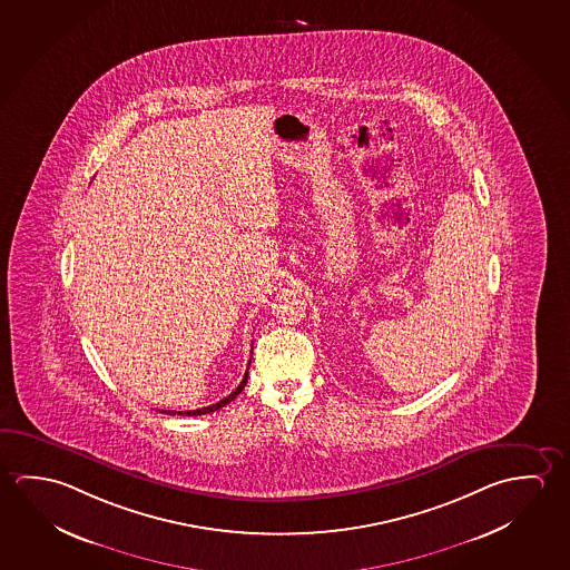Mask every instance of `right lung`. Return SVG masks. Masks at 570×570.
Instances as JSON below:
<instances>
[{
	"mask_svg": "<svg viewBox=\"0 0 570 570\" xmlns=\"http://www.w3.org/2000/svg\"><path fill=\"white\" fill-rule=\"evenodd\" d=\"M248 367H250V364H248ZM246 382H248V372L244 374L243 382H240V385L234 390L230 395H226L225 400H220L218 403H213V405H208V407H203V410H193V411H167L163 410L160 413H167V415H205V413H213V411L220 410V407H225L226 403L233 402L234 397L238 395V393L243 392L244 385H246Z\"/></svg>",
	"mask_w": 570,
	"mask_h": 570,
	"instance_id": "1",
	"label": "right lung"
}]
</instances>
